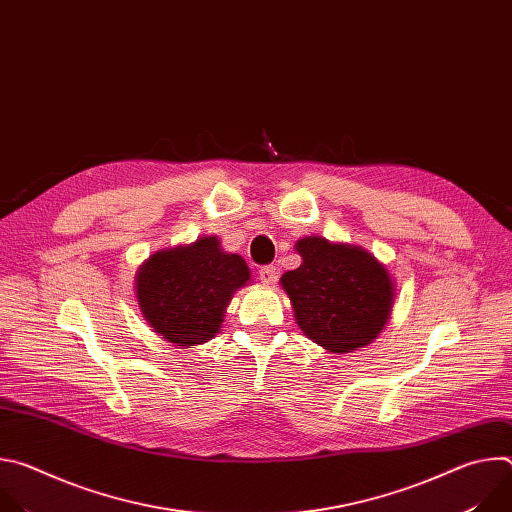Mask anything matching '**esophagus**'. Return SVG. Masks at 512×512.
<instances>
[{
  "instance_id": "obj_1",
  "label": "esophagus",
  "mask_w": 512,
  "mask_h": 512,
  "mask_svg": "<svg viewBox=\"0 0 512 512\" xmlns=\"http://www.w3.org/2000/svg\"><path fill=\"white\" fill-rule=\"evenodd\" d=\"M259 279L263 285H273L275 279H277V271L273 265H265L259 269Z\"/></svg>"
}]
</instances>
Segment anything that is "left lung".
Returning a JSON list of instances; mask_svg holds the SVG:
<instances>
[{
    "label": "left lung",
    "instance_id": "left-lung-1",
    "mask_svg": "<svg viewBox=\"0 0 512 512\" xmlns=\"http://www.w3.org/2000/svg\"><path fill=\"white\" fill-rule=\"evenodd\" d=\"M302 265L281 275L300 330L332 354L371 344L385 328L395 285L369 251L304 237L296 243Z\"/></svg>",
    "mask_w": 512,
    "mask_h": 512
}]
</instances>
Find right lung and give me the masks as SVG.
Returning <instances> with one entry per match:
<instances>
[{
    "label": "right lung",
    "mask_w": 512,
    "mask_h": 512,
    "mask_svg": "<svg viewBox=\"0 0 512 512\" xmlns=\"http://www.w3.org/2000/svg\"><path fill=\"white\" fill-rule=\"evenodd\" d=\"M249 279L245 259L210 235L154 253L135 275V296L154 332L190 348L221 330L233 294Z\"/></svg>",
    "instance_id": "1"
}]
</instances>
